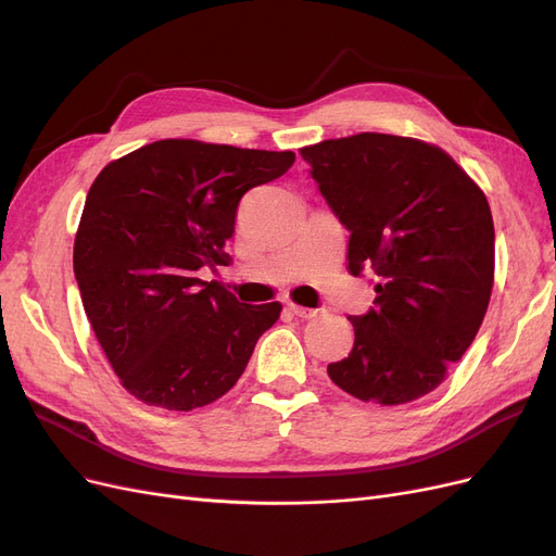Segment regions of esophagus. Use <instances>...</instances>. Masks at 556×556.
Instances as JSON below:
<instances>
[{
	"label": "esophagus",
	"mask_w": 556,
	"mask_h": 556,
	"mask_svg": "<svg viewBox=\"0 0 556 556\" xmlns=\"http://www.w3.org/2000/svg\"><path fill=\"white\" fill-rule=\"evenodd\" d=\"M288 311H290L292 315H296V317H304V319H311V317H315V315H317V311H315V308L296 306V304H288Z\"/></svg>",
	"instance_id": "1"
}]
</instances>
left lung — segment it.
I'll return each instance as SVG.
<instances>
[{
	"label": "left lung",
	"instance_id": "obj_1",
	"mask_svg": "<svg viewBox=\"0 0 556 556\" xmlns=\"http://www.w3.org/2000/svg\"><path fill=\"white\" fill-rule=\"evenodd\" d=\"M350 231L348 268L371 266L376 306L348 317L355 345L327 366L343 392L401 406L433 392L482 325L494 288V220L443 148L362 131L301 148Z\"/></svg>",
	"mask_w": 556,
	"mask_h": 556
}]
</instances>
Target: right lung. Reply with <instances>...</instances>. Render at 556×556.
<instances>
[{
    "label": "right lung",
    "mask_w": 556,
    "mask_h": 556,
    "mask_svg": "<svg viewBox=\"0 0 556 556\" xmlns=\"http://www.w3.org/2000/svg\"><path fill=\"white\" fill-rule=\"evenodd\" d=\"M292 164V150L164 139L99 172L76 231L74 274L97 341L131 396L192 410L237 384L282 306L239 304L197 271L229 257L241 197Z\"/></svg>",
    "instance_id": "obj_1"
}]
</instances>
